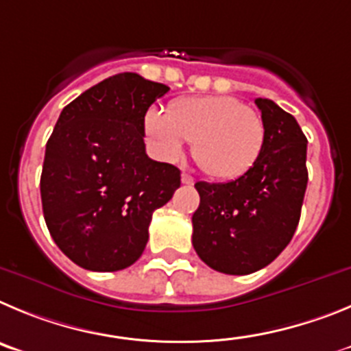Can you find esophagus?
Listing matches in <instances>:
<instances>
[{"instance_id": "obj_1", "label": "esophagus", "mask_w": 351, "mask_h": 351, "mask_svg": "<svg viewBox=\"0 0 351 351\" xmlns=\"http://www.w3.org/2000/svg\"><path fill=\"white\" fill-rule=\"evenodd\" d=\"M182 183H185V185H192V183H194V178H192L189 173H182Z\"/></svg>"}]
</instances>
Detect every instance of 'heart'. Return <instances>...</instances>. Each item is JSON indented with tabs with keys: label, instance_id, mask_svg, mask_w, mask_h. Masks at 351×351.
<instances>
[{
	"label": "heart",
	"instance_id": "b5f03b06",
	"mask_svg": "<svg viewBox=\"0 0 351 351\" xmlns=\"http://www.w3.org/2000/svg\"><path fill=\"white\" fill-rule=\"evenodd\" d=\"M143 128L164 160H178L189 141L203 171L223 182L250 173L266 145L262 117L232 96L180 97L166 113L152 106L145 113Z\"/></svg>",
	"mask_w": 351,
	"mask_h": 351
}]
</instances>
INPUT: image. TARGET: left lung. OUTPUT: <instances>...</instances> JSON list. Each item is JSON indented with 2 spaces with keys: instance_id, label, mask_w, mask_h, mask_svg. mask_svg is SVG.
<instances>
[{
  "instance_id": "left-lung-1",
  "label": "left lung",
  "mask_w": 351,
  "mask_h": 351,
  "mask_svg": "<svg viewBox=\"0 0 351 351\" xmlns=\"http://www.w3.org/2000/svg\"><path fill=\"white\" fill-rule=\"evenodd\" d=\"M255 105L266 145L250 173L227 183L197 182L192 245L201 261L226 274L266 267L292 239L308 185L306 140L298 121L271 99Z\"/></svg>"
}]
</instances>
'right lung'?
Here are the masks:
<instances>
[{
  "mask_svg": "<svg viewBox=\"0 0 351 351\" xmlns=\"http://www.w3.org/2000/svg\"><path fill=\"white\" fill-rule=\"evenodd\" d=\"M169 87L119 73L64 106L47 141L43 217L62 254L89 271H121L143 254L152 213L180 169L145 152L143 117Z\"/></svg>",
  "mask_w": 351,
  "mask_h": 351,
  "instance_id": "obj_1",
  "label": "right lung"
}]
</instances>
